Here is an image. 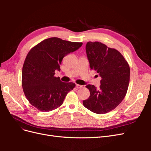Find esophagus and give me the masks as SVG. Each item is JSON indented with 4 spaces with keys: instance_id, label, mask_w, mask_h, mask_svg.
<instances>
[{
    "instance_id": "34e87169",
    "label": "esophagus",
    "mask_w": 151,
    "mask_h": 151,
    "mask_svg": "<svg viewBox=\"0 0 151 151\" xmlns=\"http://www.w3.org/2000/svg\"><path fill=\"white\" fill-rule=\"evenodd\" d=\"M76 87L77 88V89H80V88H83V86L82 85H79V84H76Z\"/></svg>"
}]
</instances>
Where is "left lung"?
<instances>
[{
    "mask_svg": "<svg viewBox=\"0 0 151 151\" xmlns=\"http://www.w3.org/2000/svg\"><path fill=\"white\" fill-rule=\"evenodd\" d=\"M86 51L91 69L98 73L101 80L99 89L94 85L86 86L90 96L84 100L83 105L95 113H106L125 96L130 81L129 65L118 50L101 42H88Z\"/></svg>",
    "mask_w": 151,
    "mask_h": 151,
    "instance_id": "obj_1",
    "label": "left lung"
}]
</instances>
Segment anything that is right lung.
<instances>
[{"mask_svg": "<svg viewBox=\"0 0 151 151\" xmlns=\"http://www.w3.org/2000/svg\"><path fill=\"white\" fill-rule=\"evenodd\" d=\"M82 45L53 37L45 39L30 50L22 67V86L32 106L43 112L61 106L76 84L63 83L60 77L54 76L55 71L60 70L63 57Z\"/></svg>", "mask_w": 151, "mask_h": 151, "instance_id": "right-lung-1", "label": "right lung"}]
</instances>
